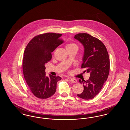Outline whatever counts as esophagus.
Listing matches in <instances>:
<instances>
[{
    "label": "esophagus",
    "mask_w": 130,
    "mask_h": 130,
    "mask_svg": "<svg viewBox=\"0 0 130 130\" xmlns=\"http://www.w3.org/2000/svg\"><path fill=\"white\" fill-rule=\"evenodd\" d=\"M70 80L71 81L72 83H76V82H77V80H76V79L73 78H70Z\"/></svg>",
    "instance_id": "esophagus-1"
}]
</instances>
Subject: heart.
<instances>
[{"instance_id":"obj_1","label":"heart","mask_w":130,"mask_h":130,"mask_svg":"<svg viewBox=\"0 0 130 130\" xmlns=\"http://www.w3.org/2000/svg\"><path fill=\"white\" fill-rule=\"evenodd\" d=\"M74 47H77V46L76 44H75L74 43H69L66 46V49H70V48H74Z\"/></svg>"}]
</instances>
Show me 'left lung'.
Listing matches in <instances>:
<instances>
[{"label":"left lung","mask_w":130,"mask_h":130,"mask_svg":"<svg viewBox=\"0 0 130 130\" xmlns=\"http://www.w3.org/2000/svg\"><path fill=\"white\" fill-rule=\"evenodd\" d=\"M74 38L82 44L84 48L81 68L90 73L88 80L81 79L84 90L77 96L82 99H92L102 89L107 80L110 71V59L104 44L96 37L86 33L78 34Z\"/></svg>","instance_id":"1"}]
</instances>
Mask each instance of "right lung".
Returning <instances> with one entry per match:
<instances>
[{"label":"right lung","instance_id":"add662e5","mask_svg":"<svg viewBox=\"0 0 130 130\" xmlns=\"http://www.w3.org/2000/svg\"><path fill=\"white\" fill-rule=\"evenodd\" d=\"M62 34L53 32L41 34L34 37L28 44L22 64L26 82L31 93L37 98L46 99L56 93V84L61 79L59 76H46L45 65L52 59L51 53L63 40Z\"/></svg>","mask_w":130,"mask_h":130}]
</instances>
